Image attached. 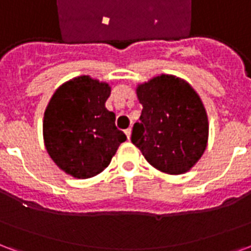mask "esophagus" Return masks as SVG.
<instances>
[{
  "label": "esophagus",
  "mask_w": 251,
  "mask_h": 251,
  "mask_svg": "<svg viewBox=\"0 0 251 251\" xmlns=\"http://www.w3.org/2000/svg\"><path fill=\"white\" fill-rule=\"evenodd\" d=\"M131 133H132V129H131V128L126 129V135H127L128 140H131Z\"/></svg>",
  "instance_id": "obj_1"
}]
</instances>
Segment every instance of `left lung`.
<instances>
[{
    "instance_id": "left-lung-1",
    "label": "left lung",
    "mask_w": 251,
    "mask_h": 251,
    "mask_svg": "<svg viewBox=\"0 0 251 251\" xmlns=\"http://www.w3.org/2000/svg\"><path fill=\"white\" fill-rule=\"evenodd\" d=\"M136 94L143 111L132 143L161 172H188L208 144V115L199 94L184 79L165 74L139 84Z\"/></svg>"
}]
</instances>
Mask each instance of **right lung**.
<instances>
[{"instance_id":"obj_1","label":"right lung","mask_w":251,"mask_h":251,"mask_svg":"<svg viewBox=\"0 0 251 251\" xmlns=\"http://www.w3.org/2000/svg\"><path fill=\"white\" fill-rule=\"evenodd\" d=\"M108 83L82 75L58 87L43 116L47 153L75 178L103 172L127 136L115 126V114L105 108Z\"/></svg>"}]
</instances>
